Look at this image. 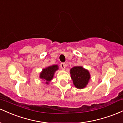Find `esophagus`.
<instances>
[{
  "instance_id": "esophagus-1",
  "label": "esophagus",
  "mask_w": 123,
  "mask_h": 123,
  "mask_svg": "<svg viewBox=\"0 0 123 123\" xmlns=\"http://www.w3.org/2000/svg\"><path fill=\"white\" fill-rule=\"evenodd\" d=\"M66 66H67V65H66L65 63H62L61 64H60V67H61V68L62 69V70H65Z\"/></svg>"
}]
</instances>
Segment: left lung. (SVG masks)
<instances>
[{
    "label": "left lung",
    "instance_id": "8db88e82",
    "mask_svg": "<svg viewBox=\"0 0 123 123\" xmlns=\"http://www.w3.org/2000/svg\"><path fill=\"white\" fill-rule=\"evenodd\" d=\"M70 73L75 88L84 89L87 86L91 79V74L88 70L82 66H75L70 69Z\"/></svg>",
    "mask_w": 123,
    "mask_h": 123
}]
</instances>
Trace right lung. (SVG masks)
I'll return each instance as SVG.
<instances>
[{"mask_svg":"<svg viewBox=\"0 0 123 123\" xmlns=\"http://www.w3.org/2000/svg\"><path fill=\"white\" fill-rule=\"evenodd\" d=\"M57 70H59V66L57 64L48 66L42 69V71L40 73L39 78L45 81V83L46 85H48L53 78L55 73Z\"/></svg>","mask_w":123,"mask_h":123,"instance_id":"add662e5","label":"right lung"}]
</instances>
